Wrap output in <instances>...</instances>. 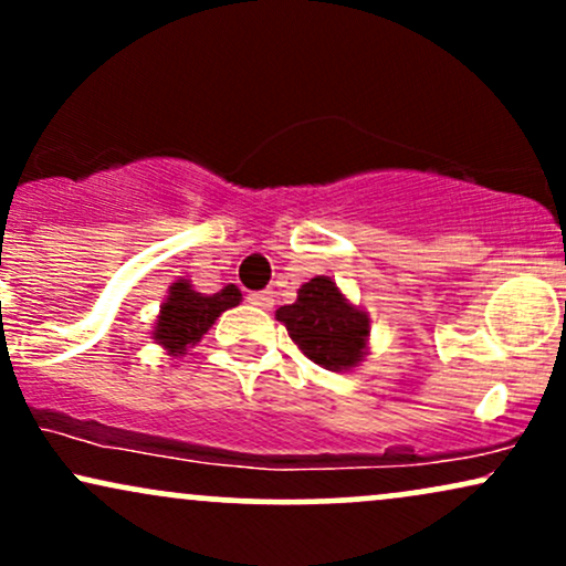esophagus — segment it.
Returning <instances> with one entry per match:
<instances>
[{"label":"esophagus","instance_id":"34e87169","mask_svg":"<svg viewBox=\"0 0 566 566\" xmlns=\"http://www.w3.org/2000/svg\"><path fill=\"white\" fill-rule=\"evenodd\" d=\"M252 305H258V308H265L269 311L271 305H274V292L271 290H261V292H250V297H247Z\"/></svg>","mask_w":566,"mask_h":566}]
</instances>
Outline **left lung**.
Here are the masks:
<instances>
[{
	"label": "left lung",
	"instance_id": "1",
	"mask_svg": "<svg viewBox=\"0 0 566 566\" xmlns=\"http://www.w3.org/2000/svg\"><path fill=\"white\" fill-rule=\"evenodd\" d=\"M276 319L314 365L340 373L361 361L369 322L361 311L346 303L329 276L305 282L297 290V301L276 311Z\"/></svg>",
	"mask_w": 566,
	"mask_h": 566
}]
</instances>
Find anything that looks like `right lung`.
<instances>
[{
	"instance_id": "obj_1",
	"label": "right lung",
	"mask_w": 566,
	"mask_h": 566,
	"mask_svg": "<svg viewBox=\"0 0 566 566\" xmlns=\"http://www.w3.org/2000/svg\"><path fill=\"white\" fill-rule=\"evenodd\" d=\"M239 301H242V292L233 284L216 292V295H201V292H193L188 282H175L170 287V297L161 305L154 337L172 356L184 354L188 346L199 343V337L212 327V322L226 308H233Z\"/></svg>"
}]
</instances>
